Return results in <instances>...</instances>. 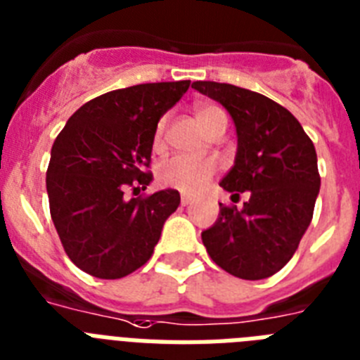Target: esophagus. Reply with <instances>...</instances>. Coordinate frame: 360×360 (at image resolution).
<instances>
[{"instance_id":"obj_1","label":"esophagus","mask_w":360,"mask_h":360,"mask_svg":"<svg viewBox=\"0 0 360 360\" xmlns=\"http://www.w3.org/2000/svg\"><path fill=\"white\" fill-rule=\"evenodd\" d=\"M180 200H182V206H187V204H191L193 198L189 197V195H182V198H180Z\"/></svg>"}]
</instances>
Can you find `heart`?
<instances>
[{"instance_id":"heart-1","label":"heart","mask_w":360,"mask_h":360,"mask_svg":"<svg viewBox=\"0 0 360 360\" xmlns=\"http://www.w3.org/2000/svg\"><path fill=\"white\" fill-rule=\"evenodd\" d=\"M197 121L202 129L206 130L207 134L212 130L224 127L226 129L228 117L226 112L217 105H198L195 110ZM165 117L158 121L156 127V134H154V141L160 143L163 138V130H165ZM215 173V165L210 160L204 158H195V156H187V154H174L169 158L162 160L158 163L156 174L158 180L163 186L174 187L178 191L184 193H198L210 184Z\"/></svg>"}]
</instances>
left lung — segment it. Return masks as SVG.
<instances>
[{"label": "left lung", "instance_id": "1", "mask_svg": "<svg viewBox=\"0 0 360 360\" xmlns=\"http://www.w3.org/2000/svg\"><path fill=\"white\" fill-rule=\"evenodd\" d=\"M193 88L219 101L237 129L236 165L221 187L243 207L222 206L202 231L207 254L240 280H265L283 269L311 224L320 191L316 150L289 110L257 91L197 80Z\"/></svg>", "mask_w": 360, "mask_h": 360}]
</instances>
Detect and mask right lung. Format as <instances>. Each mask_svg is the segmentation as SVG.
Instances as JSON below:
<instances>
[{"instance_id":"1","label":"right lung","mask_w":360,"mask_h":360,"mask_svg":"<svg viewBox=\"0 0 360 360\" xmlns=\"http://www.w3.org/2000/svg\"><path fill=\"white\" fill-rule=\"evenodd\" d=\"M191 80L148 82L88 101L56 136L46 174L53 224L70 257L86 274L120 280L143 266L180 204L176 189L136 198L145 189L158 121Z\"/></svg>"}]
</instances>
